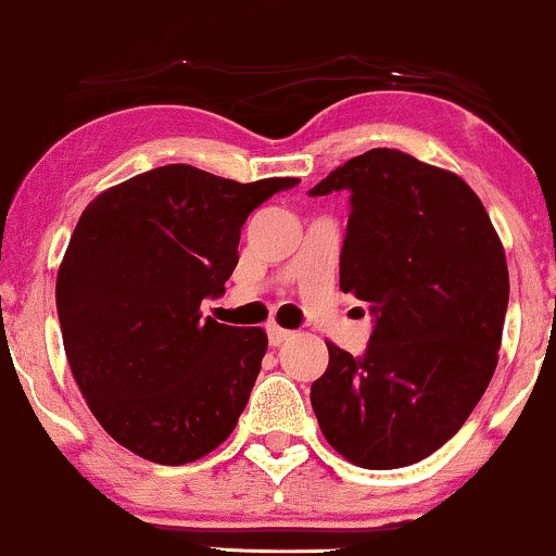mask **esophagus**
Here are the masks:
<instances>
[{
    "instance_id": "1",
    "label": "esophagus",
    "mask_w": 556,
    "mask_h": 556,
    "mask_svg": "<svg viewBox=\"0 0 556 556\" xmlns=\"http://www.w3.org/2000/svg\"><path fill=\"white\" fill-rule=\"evenodd\" d=\"M268 341H270V346H280L283 344V341H288L293 337V331H288V329H280L278 324H268Z\"/></svg>"
}]
</instances>
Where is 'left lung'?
<instances>
[{
    "mask_svg": "<svg viewBox=\"0 0 556 556\" xmlns=\"http://www.w3.org/2000/svg\"><path fill=\"white\" fill-rule=\"evenodd\" d=\"M331 192H349L352 210L339 288L375 326L359 356L326 341L311 405L354 466H413L463 428L491 382L508 308L504 248L466 181L402 151L349 159L308 194Z\"/></svg>",
    "mask_w": 556,
    "mask_h": 556,
    "instance_id": "1",
    "label": "left lung"
}]
</instances>
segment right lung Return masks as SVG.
I'll use <instances>...</instances> for the list:
<instances>
[{
	"label": "right lung",
	"instance_id": "right-lung-1",
	"mask_svg": "<svg viewBox=\"0 0 556 556\" xmlns=\"http://www.w3.org/2000/svg\"><path fill=\"white\" fill-rule=\"evenodd\" d=\"M299 181L240 185L169 164L83 212L58 270V318L75 382L116 443L181 466L235 430L268 337L202 318L200 303L225 293L250 212Z\"/></svg>",
	"mask_w": 556,
	"mask_h": 556
}]
</instances>
